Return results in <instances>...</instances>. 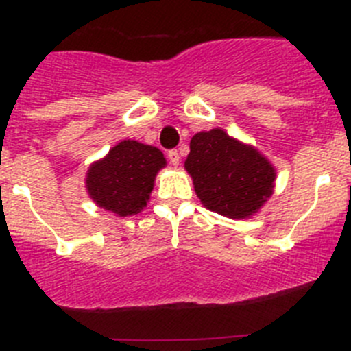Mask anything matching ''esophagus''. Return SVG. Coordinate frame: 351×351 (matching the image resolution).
Instances as JSON below:
<instances>
[{
	"label": "esophagus",
	"instance_id": "1",
	"mask_svg": "<svg viewBox=\"0 0 351 351\" xmlns=\"http://www.w3.org/2000/svg\"><path fill=\"white\" fill-rule=\"evenodd\" d=\"M168 159L173 166H178L180 165V153L176 149H171L168 153Z\"/></svg>",
	"mask_w": 351,
	"mask_h": 351
}]
</instances>
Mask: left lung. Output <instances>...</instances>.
Segmentation results:
<instances>
[{
	"mask_svg": "<svg viewBox=\"0 0 351 351\" xmlns=\"http://www.w3.org/2000/svg\"><path fill=\"white\" fill-rule=\"evenodd\" d=\"M185 169L208 210L229 219L256 214L274 193L275 168L253 146L222 129L198 132L190 141Z\"/></svg>",
	"mask_w": 351,
	"mask_h": 351,
	"instance_id": "left-lung-1",
	"label": "left lung"
}]
</instances>
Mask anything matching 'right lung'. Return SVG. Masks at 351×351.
I'll list each match as a JSON object with an SVG mask.
<instances>
[{
    "instance_id": "add662e5",
    "label": "right lung",
    "mask_w": 351,
    "mask_h": 351,
    "mask_svg": "<svg viewBox=\"0 0 351 351\" xmlns=\"http://www.w3.org/2000/svg\"><path fill=\"white\" fill-rule=\"evenodd\" d=\"M165 166L166 159L158 147L122 141L90 166L86 190L98 207L119 217L139 214L149 200L156 175Z\"/></svg>"
}]
</instances>
